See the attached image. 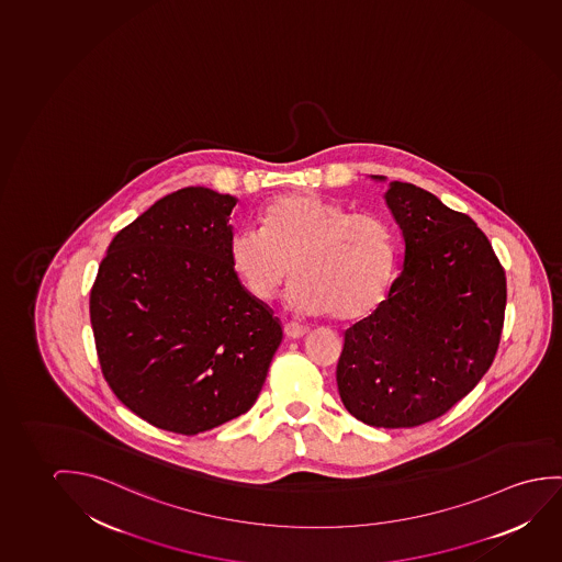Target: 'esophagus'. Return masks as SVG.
Listing matches in <instances>:
<instances>
[{
  "label": "esophagus",
  "mask_w": 562,
  "mask_h": 562,
  "mask_svg": "<svg viewBox=\"0 0 562 562\" xmlns=\"http://www.w3.org/2000/svg\"><path fill=\"white\" fill-rule=\"evenodd\" d=\"M284 334L285 338H290V340H300V338H303V336L307 334V328H305V326L288 323V325H284Z\"/></svg>",
  "instance_id": "esophagus-1"
}]
</instances>
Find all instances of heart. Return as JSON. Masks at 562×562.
I'll list each match as a JSON object with an SVG mask.
<instances>
[{"label":"heart","mask_w":562,"mask_h":562,"mask_svg":"<svg viewBox=\"0 0 562 562\" xmlns=\"http://www.w3.org/2000/svg\"><path fill=\"white\" fill-rule=\"evenodd\" d=\"M259 228H239L228 260L237 280L269 302L292 272L285 300L303 315L359 321L381 303L394 270L389 222L317 193H288L265 204Z\"/></svg>","instance_id":"heart-1"}]
</instances>
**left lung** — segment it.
I'll list each match as a JSON object with an SVG mask.
<instances>
[{
    "label": "left lung",
    "instance_id": "left-lung-1",
    "mask_svg": "<svg viewBox=\"0 0 562 562\" xmlns=\"http://www.w3.org/2000/svg\"><path fill=\"white\" fill-rule=\"evenodd\" d=\"M384 199L404 236V270L386 300L344 334L336 383L356 419L400 429L447 414L487 373L505 323L506 277L464 212L402 181Z\"/></svg>",
    "mask_w": 562,
    "mask_h": 562
}]
</instances>
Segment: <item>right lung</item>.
<instances>
[{
  "label": "right lung",
  "instance_id": "1",
  "mask_svg": "<svg viewBox=\"0 0 562 562\" xmlns=\"http://www.w3.org/2000/svg\"><path fill=\"white\" fill-rule=\"evenodd\" d=\"M237 199L162 196L108 247L90 290L102 374L123 406L164 431H211L251 409L282 326L229 267Z\"/></svg>",
  "mask_w": 562,
  "mask_h": 562
}]
</instances>
